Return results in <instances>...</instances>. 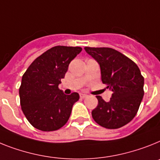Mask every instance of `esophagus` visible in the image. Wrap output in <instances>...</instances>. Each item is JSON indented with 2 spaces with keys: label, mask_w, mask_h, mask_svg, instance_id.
<instances>
[{
  "label": "esophagus",
  "mask_w": 160,
  "mask_h": 160,
  "mask_svg": "<svg viewBox=\"0 0 160 160\" xmlns=\"http://www.w3.org/2000/svg\"><path fill=\"white\" fill-rule=\"evenodd\" d=\"M80 97L81 98H84L88 97V95L85 94V93H80Z\"/></svg>",
  "instance_id": "obj_1"
}]
</instances>
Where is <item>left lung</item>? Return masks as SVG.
Here are the masks:
<instances>
[{
    "label": "left lung",
    "instance_id": "1",
    "mask_svg": "<svg viewBox=\"0 0 160 160\" xmlns=\"http://www.w3.org/2000/svg\"><path fill=\"white\" fill-rule=\"evenodd\" d=\"M100 65L102 81L112 91L109 102L96 96L98 104L92 111L97 123L109 129L121 128L138 113L144 95V77L133 61L111 48L84 47Z\"/></svg>",
    "mask_w": 160,
    "mask_h": 160
}]
</instances>
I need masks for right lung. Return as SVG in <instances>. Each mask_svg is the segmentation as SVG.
Here are the masks:
<instances>
[{
    "instance_id": "add662e5",
    "label": "right lung",
    "mask_w": 160,
    "mask_h": 160,
    "mask_svg": "<svg viewBox=\"0 0 160 160\" xmlns=\"http://www.w3.org/2000/svg\"><path fill=\"white\" fill-rule=\"evenodd\" d=\"M80 47L58 45L32 62L22 78L20 105L29 123L41 131L59 129L69 119L77 92L64 94L58 88L70 62L81 52Z\"/></svg>"
}]
</instances>
